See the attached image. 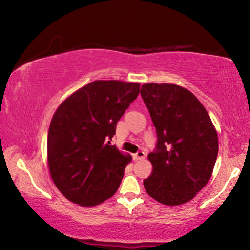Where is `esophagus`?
<instances>
[{
    "label": "esophagus",
    "instance_id": "1",
    "mask_svg": "<svg viewBox=\"0 0 250 250\" xmlns=\"http://www.w3.org/2000/svg\"><path fill=\"white\" fill-rule=\"evenodd\" d=\"M146 158V153L143 151H138L137 153L135 154H133V159L135 160V161H138V160H143Z\"/></svg>",
    "mask_w": 250,
    "mask_h": 250
}]
</instances>
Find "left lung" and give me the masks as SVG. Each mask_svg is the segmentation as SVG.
Here are the masks:
<instances>
[{
	"mask_svg": "<svg viewBox=\"0 0 250 250\" xmlns=\"http://www.w3.org/2000/svg\"><path fill=\"white\" fill-rule=\"evenodd\" d=\"M141 96L158 135L147 155L151 175L146 193L164 205L188 203L208 183L218 154L217 131L204 105L174 83H145Z\"/></svg>",
	"mask_w": 250,
	"mask_h": 250,
	"instance_id": "8db88e82",
	"label": "left lung"
}]
</instances>
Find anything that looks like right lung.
Wrapping results in <instances>:
<instances>
[{
    "instance_id": "1",
    "label": "right lung",
    "mask_w": 250,
    "mask_h": 250,
    "mask_svg": "<svg viewBox=\"0 0 250 250\" xmlns=\"http://www.w3.org/2000/svg\"><path fill=\"white\" fill-rule=\"evenodd\" d=\"M139 92V83L96 80L59 104L49 125L47 162L54 184L67 200L90 207L118 191L132 158L109 140Z\"/></svg>"
}]
</instances>
